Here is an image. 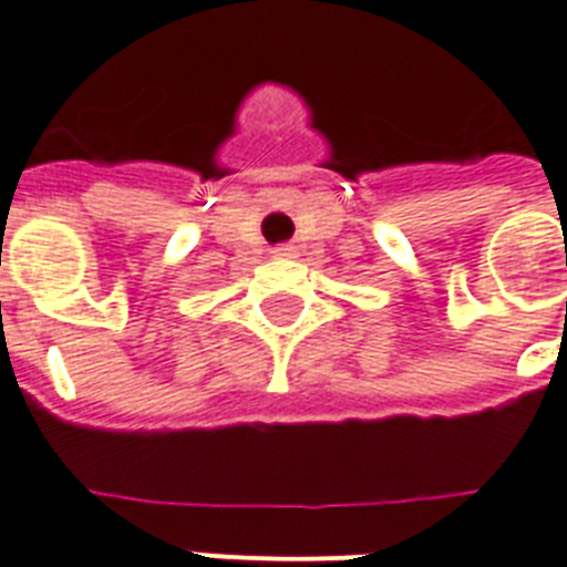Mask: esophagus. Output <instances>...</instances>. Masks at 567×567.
<instances>
[{"mask_svg": "<svg viewBox=\"0 0 567 567\" xmlns=\"http://www.w3.org/2000/svg\"><path fill=\"white\" fill-rule=\"evenodd\" d=\"M274 258H293V246H276Z\"/></svg>", "mask_w": 567, "mask_h": 567, "instance_id": "obj_1", "label": "esophagus"}]
</instances>
